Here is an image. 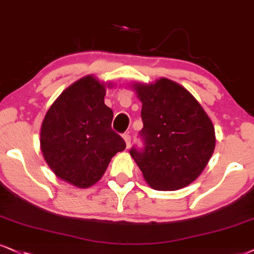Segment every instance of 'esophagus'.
<instances>
[{
	"mask_svg": "<svg viewBox=\"0 0 254 254\" xmlns=\"http://www.w3.org/2000/svg\"><path fill=\"white\" fill-rule=\"evenodd\" d=\"M122 136H124V140H125V142H126V146H127V148H128V147L130 146V140H132V137H130L129 133H125Z\"/></svg>",
	"mask_w": 254,
	"mask_h": 254,
	"instance_id": "esophagus-1",
	"label": "esophagus"
}]
</instances>
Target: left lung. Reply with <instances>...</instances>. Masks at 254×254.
I'll use <instances>...</instances> for the list:
<instances>
[{"label":"left lung","instance_id":"left-lung-1","mask_svg":"<svg viewBox=\"0 0 254 254\" xmlns=\"http://www.w3.org/2000/svg\"><path fill=\"white\" fill-rule=\"evenodd\" d=\"M142 102L143 147L129 153L149 186L177 190L193 183L213 154L211 119L186 88L162 77L133 86Z\"/></svg>","mask_w":254,"mask_h":254}]
</instances>
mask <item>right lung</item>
I'll return each mask as SVG.
<instances>
[{
	"instance_id": "1",
	"label": "right lung",
	"mask_w": 254,
	"mask_h": 254,
	"mask_svg": "<svg viewBox=\"0 0 254 254\" xmlns=\"http://www.w3.org/2000/svg\"><path fill=\"white\" fill-rule=\"evenodd\" d=\"M105 95V84L84 76L61 93L41 126L46 162L56 177L81 189L98 183L113 156L126 148L112 129L113 111Z\"/></svg>"
}]
</instances>
